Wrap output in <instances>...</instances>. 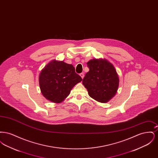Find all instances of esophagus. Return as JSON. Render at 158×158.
Returning <instances> with one entry per match:
<instances>
[{"mask_svg": "<svg viewBox=\"0 0 158 158\" xmlns=\"http://www.w3.org/2000/svg\"><path fill=\"white\" fill-rule=\"evenodd\" d=\"M80 76H81V77H82V79L84 77V74H83V73H80Z\"/></svg>", "mask_w": 158, "mask_h": 158, "instance_id": "34e87169", "label": "esophagus"}]
</instances>
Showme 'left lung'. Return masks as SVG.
<instances>
[{
	"mask_svg": "<svg viewBox=\"0 0 158 158\" xmlns=\"http://www.w3.org/2000/svg\"><path fill=\"white\" fill-rule=\"evenodd\" d=\"M89 69L82 83L91 98L105 103L113 98L118 90L119 77L113 64L105 59H92L87 63Z\"/></svg>",
	"mask_w": 158,
	"mask_h": 158,
	"instance_id": "left-lung-1",
	"label": "left lung"
}]
</instances>
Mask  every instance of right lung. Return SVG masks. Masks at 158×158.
Wrapping results in <instances>:
<instances>
[{
  "label": "right lung",
  "instance_id": "1",
  "mask_svg": "<svg viewBox=\"0 0 158 158\" xmlns=\"http://www.w3.org/2000/svg\"><path fill=\"white\" fill-rule=\"evenodd\" d=\"M82 79L75 72L72 64L52 60L41 71L39 85L43 95L48 101L60 103Z\"/></svg>",
  "mask_w": 158,
  "mask_h": 158
}]
</instances>
